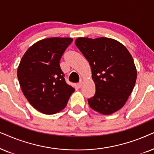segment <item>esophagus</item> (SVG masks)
Returning a JSON list of instances; mask_svg holds the SVG:
<instances>
[{
    "instance_id": "34e87169",
    "label": "esophagus",
    "mask_w": 154,
    "mask_h": 154,
    "mask_svg": "<svg viewBox=\"0 0 154 154\" xmlns=\"http://www.w3.org/2000/svg\"><path fill=\"white\" fill-rule=\"evenodd\" d=\"M82 86V82H79V83H77V87L81 88Z\"/></svg>"
}]
</instances>
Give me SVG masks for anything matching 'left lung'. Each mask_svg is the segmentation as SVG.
<instances>
[{"mask_svg": "<svg viewBox=\"0 0 154 154\" xmlns=\"http://www.w3.org/2000/svg\"><path fill=\"white\" fill-rule=\"evenodd\" d=\"M75 45L89 61L96 93L88 99L92 109L103 115L118 111L135 85L137 69L126 47L112 38L79 37Z\"/></svg>", "mask_w": 154, "mask_h": 154, "instance_id": "left-lung-1", "label": "left lung"}]
</instances>
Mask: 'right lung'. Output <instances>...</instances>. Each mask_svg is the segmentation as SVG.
<instances>
[{"label": "right lung", "mask_w": 154, "mask_h": 154, "mask_svg": "<svg viewBox=\"0 0 154 154\" xmlns=\"http://www.w3.org/2000/svg\"><path fill=\"white\" fill-rule=\"evenodd\" d=\"M72 41L60 37L41 40L29 48L20 61L17 77L22 91L31 105L42 113L60 111L75 91L65 82L60 67L61 57Z\"/></svg>", "instance_id": "add662e5"}]
</instances>
